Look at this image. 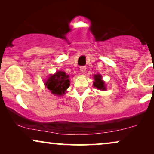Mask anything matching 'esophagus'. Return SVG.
Segmentation results:
<instances>
[{"label":"esophagus","instance_id":"34e87169","mask_svg":"<svg viewBox=\"0 0 154 154\" xmlns=\"http://www.w3.org/2000/svg\"><path fill=\"white\" fill-rule=\"evenodd\" d=\"M80 71L82 72H85L86 71V66H81Z\"/></svg>","mask_w":154,"mask_h":154}]
</instances>
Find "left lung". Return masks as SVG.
<instances>
[{
    "label": "left lung",
    "instance_id": "8db88e82",
    "mask_svg": "<svg viewBox=\"0 0 154 154\" xmlns=\"http://www.w3.org/2000/svg\"><path fill=\"white\" fill-rule=\"evenodd\" d=\"M94 79L95 82H94V86L100 90H105V82L103 80H101V76L100 75H94Z\"/></svg>",
    "mask_w": 154,
    "mask_h": 154
}]
</instances>
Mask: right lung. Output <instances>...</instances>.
<instances>
[{"label":"right lung","instance_id":"1","mask_svg":"<svg viewBox=\"0 0 154 154\" xmlns=\"http://www.w3.org/2000/svg\"><path fill=\"white\" fill-rule=\"evenodd\" d=\"M69 77L64 72L58 71L55 75L49 77L45 85L51 93L60 96L65 94V90L69 87Z\"/></svg>","mask_w":154,"mask_h":154}]
</instances>
